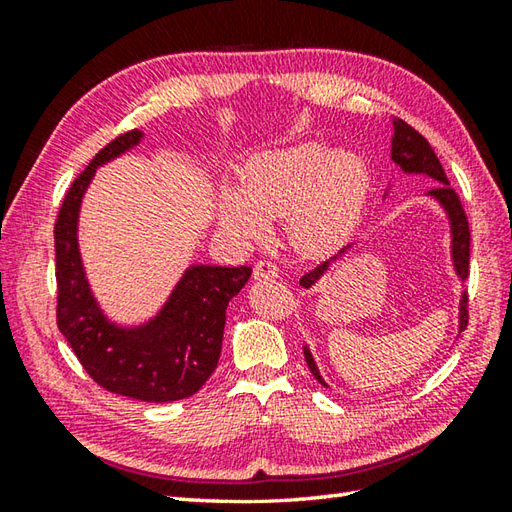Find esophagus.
<instances>
[{
  "mask_svg": "<svg viewBox=\"0 0 512 512\" xmlns=\"http://www.w3.org/2000/svg\"><path fill=\"white\" fill-rule=\"evenodd\" d=\"M279 275V268L273 264V262H268V259H262V262H257L255 264V268H253V277L255 279H275Z\"/></svg>",
  "mask_w": 512,
  "mask_h": 512,
  "instance_id": "34e87169",
  "label": "esophagus"
}]
</instances>
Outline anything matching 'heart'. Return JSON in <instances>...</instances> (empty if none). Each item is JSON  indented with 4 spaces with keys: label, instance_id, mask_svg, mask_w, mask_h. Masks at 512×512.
<instances>
[{
    "label": "heart",
    "instance_id": "b5f03b06",
    "mask_svg": "<svg viewBox=\"0 0 512 512\" xmlns=\"http://www.w3.org/2000/svg\"><path fill=\"white\" fill-rule=\"evenodd\" d=\"M369 171L352 151L297 143L250 158L237 191H224L217 217L228 233L259 239L268 220L286 217V235L299 253L323 257L343 246L361 222Z\"/></svg>",
    "mask_w": 512,
    "mask_h": 512
}]
</instances>
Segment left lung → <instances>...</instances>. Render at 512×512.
Wrapping results in <instances>:
<instances>
[{
  "label": "left lung",
  "instance_id": "1",
  "mask_svg": "<svg viewBox=\"0 0 512 512\" xmlns=\"http://www.w3.org/2000/svg\"><path fill=\"white\" fill-rule=\"evenodd\" d=\"M391 127H394V136H391V160L396 162L400 167L402 173H409V176H427L433 178L436 182H440L436 189L427 191V195L431 200H436L444 215H447L449 220V231H451V262H453V270L455 275H458L460 281H464L469 277V255H471V233H469V222H466V215L464 209L460 204L458 193H455L449 187V180L444 176V169L440 165V160L436 156V151L431 149V145L427 143V138L420 136L416 129L411 125H407L405 121H400V118H394L391 121ZM352 246H345L339 255H334L328 262H323L321 266H317L314 270H310L308 275H303L299 284L303 288H312L317 281L328 273L330 266L334 262H339V259L350 250ZM458 323H460V330H466V323H469V297H466V292L460 299V314H458ZM303 356H306V363L310 367L312 376L319 380L323 387H328L325 383L317 363H314V358L310 354V347L303 345Z\"/></svg>",
  "mask_w": 512,
  "mask_h": 512
}]
</instances>
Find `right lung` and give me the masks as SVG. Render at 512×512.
Segmentation results:
<instances>
[{"instance_id":"right-lung-1","label":"right lung","mask_w":512,"mask_h":512,"mask_svg":"<svg viewBox=\"0 0 512 512\" xmlns=\"http://www.w3.org/2000/svg\"><path fill=\"white\" fill-rule=\"evenodd\" d=\"M143 132H127L103 147L65 193L54 224L57 248V325L85 372L112 394L143 402L193 396L215 372L222 352L226 308L250 279L248 266L193 264L156 317L140 325L107 319L85 275L79 213L94 173L134 149Z\"/></svg>"}]
</instances>
